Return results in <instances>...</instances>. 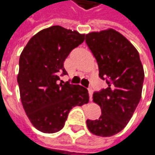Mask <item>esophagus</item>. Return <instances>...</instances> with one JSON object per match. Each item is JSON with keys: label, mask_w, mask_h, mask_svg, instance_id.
<instances>
[{"label": "esophagus", "mask_w": 155, "mask_h": 155, "mask_svg": "<svg viewBox=\"0 0 155 155\" xmlns=\"http://www.w3.org/2000/svg\"><path fill=\"white\" fill-rule=\"evenodd\" d=\"M88 92H89L90 99L91 100V98H92V93H93V90H92L91 87H89V88H88Z\"/></svg>", "instance_id": "1"}]
</instances>
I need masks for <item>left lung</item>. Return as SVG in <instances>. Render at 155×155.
Returning a JSON list of instances; mask_svg holds the SVG:
<instances>
[{
  "mask_svg": "<svg viewBox=\"0 0 155 155\" xmlns=\"http://www.w3.org/2000/svg\"><path fill=\"white\" fill-rule=\"evenodd\" d=\"M85 43L97 60L99 78L107 84L93 93L101 115L86 120L87 127L93 134L109 137L125 128L140 100L143 66L134 45L114 29L91 32Z\"/></svg>",
  "mask_w": 155,
  "mask_h": 155,
  "instance_id": "obj_1",
  "label": "left lung"
}]
</instances>
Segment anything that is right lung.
I'll use <instances>...</instances> for the list:
<instances>
[{
  "label": "right lung",
  "mask_w": 155,
  "mask_h": 155,
  "mask_svg": "<svg viewBox=\"0 0 155 155\" xmlns=\"http://www.w3.org/2000/svg\"><path fill=\"white\" fill-rule=\"evenodd\" d=\"M84 41V35L61 26L39 31L27 43L19 59L17 82L24 111L32 125L45 134L64 127L74 106L88 103L86 88L61 82L64 63L71 51Z\"/></svg>",
  "instance_id": "right-lung-1"
}]
</instances>
